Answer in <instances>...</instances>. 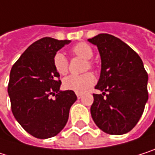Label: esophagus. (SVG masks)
Here are the masks:
<instances>
[{
    "label": "esophagus",
    "mask_w": 155,
    "mask_h": 155,
    "mask_svg": "<svg viewBox=\"0 0 155 155\" xmlns=\"http://www.w3.org/2000/svg\"><path fill=\"white\" fill-rule=\"evenodd\" d=\"M82 96H83V94H82V93H77V97H78V99H80V98L82 97Z\"/></svg>",
    "instance_id": "34e87169"
}]
</instances>
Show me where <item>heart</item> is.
I'll list each match as a JSON object with an SVG mask.
<instances>
[{
	"mask_svg": "<svg viewBox=\"0 0 155 155\" xmlns=\"http://www.w3.org/2000/svg\"><path fill=\"white\" fill-rule=\"evenodd\" d=\"M71 54L86 59L84 65V70L92 69L94 68L93 62L90 58L93 57L92 48L85 43L79 42L71 48ZM53 65L57 72L60 75H66L68 72V61L66 56L61 52H57L53 57ZM96 82V78L93 74L87 72L83 75H71L64 78L63 87L68 90H72L77 93H83L87 88L92 87Z\"/></svg>",
	"mask_w": 155,
	"mask_h": 155,
	"instance_id": "obj_1",
	"label": "heart"
}]
</instances>
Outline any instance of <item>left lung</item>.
<instances>
[{"label":"left lung","mask_w":155,"mask_h":155,"mask_svg":"<svg viewBox=\"0 0 155 155\" xmlns=\"http://www.w3.org/2000/svg\"><path fill=\"white\" fill-rule=\"evenodd\" d=\"M101 57L100 78L93 94L90 112L96 124L109 134L131 131L148 100V75L139 55L113 35L101 33L88 39Z\"/></svg>","instance_id":"left-lung-1"}]
</instances>
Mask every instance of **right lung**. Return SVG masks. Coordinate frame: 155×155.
Wrapping results in <instances>:
<instances>
[{"label": "right lung", "mask_w": 155, "mask_h": 155, "mask_svg": "<svg viewBox=\"0 0 155 155\" xmlns=\"http://www.w3.org/2000/svg\"><path fill=\"white\" fill-rule=\"evenodd\" d=\"M69 42L42 38L32 43L12 68L8 93L12 114L36 138L57 135L66 125L69 109L77 100L74 91L59 90L61 81L53 65L54 55Z\"/></svg>", "instance_id": "1"}]
</instances>
